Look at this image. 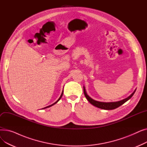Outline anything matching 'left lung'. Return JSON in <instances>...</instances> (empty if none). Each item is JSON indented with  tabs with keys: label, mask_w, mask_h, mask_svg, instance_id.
<instances>
[{
	"label": "left lung",
	"mask_w": 147,
	"mask_h": 147,
	"mask_svg": "<svg viewBox=\"0 0 147 147\" xmlns=\"http://www.w3.org/2000/svg\"><path fill=\"white\" fill-rule=\"evenodd\" d=\"M136 91V89L134 90V92L133 93L131 94L129 96H128L127 98L121 100V101H117V102H99V101H95V100L93 99L92 98H91L86 93V91L85 89V88L84 86H83V92H84V94L85 95V97L86 98V99L88 100V101L93 105L99 108V109H103V110H114L115 109H117L119 107H120V105H123L124 103H125L126 101H127L129 99H130L132 98V96L134 95V94H135V92Z\"/></svg>",
	"instance_id": "8db88e82"
}]
</instances>
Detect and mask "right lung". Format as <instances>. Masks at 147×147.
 <instances>
[{"mask_svg": "<svg viewBox=\"0 0 147 147\" xmlns=\"http://www.w3.org/2000/svg\"><path fill=\"white\" fill-rule=\"evenodd\" d=\"M63 92H64V91L63 90V92H62V94H61V96H60V97L59 98V99L57 100V101L55 102V103H53V104H52V105H49V106H48V107H45V108H43V109H46V108H49V107H51V106H52V105H53L54 104H55L56 103H57L59 100H60V99L61 98V97H62V96H63Z\"/></svg>", "mask_w": 147, "mask_h": 147, "instance_id": "right-lung-1", "label": "right lung"}]
</instances>
